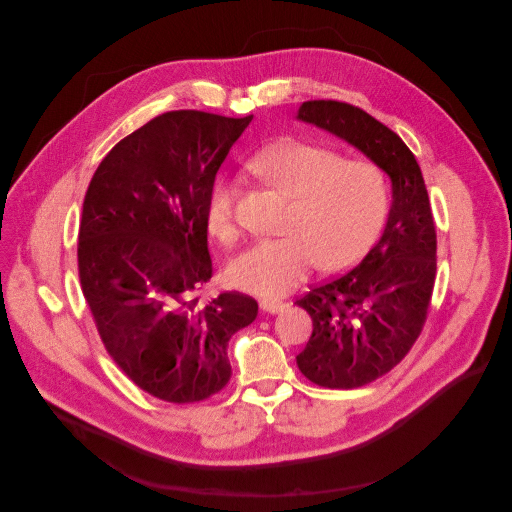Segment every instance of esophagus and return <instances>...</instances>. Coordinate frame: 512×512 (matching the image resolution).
Wrapping results in <instances>:
<instances>
[{
    "mask_svg": "<svg viewBox=\"0 0 512 512\" xmlns=\"http://www.w3.org/2000/svg\"><path fill=\"white\" fill-rule=\"evenodd\" d=\"M284 307H286L284 301H273V299H262L260 301V309L265 314H280Z\"/></svg>",
    "mask_w": 512,
    "mask_h": 512,
    "instance_id": "1",
    "label": "esophagus"
}]
</instances>
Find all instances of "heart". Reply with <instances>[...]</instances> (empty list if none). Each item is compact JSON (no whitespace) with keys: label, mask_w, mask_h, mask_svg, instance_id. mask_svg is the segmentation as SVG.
<instances>
[{"label":"heart","mask_w":512,"mask_h":512,"mask_svg":"<svg viewBox=\"0 0 512 512\" xmlns=\"http://www.w3.org/2000/svg\"><path fill=\"white\" fill-rule=\"evenodd\" d=\"M252 173L292 198L282 239H262L228 262V284L256 297H280L297 288L320 262L342 271L376 243L389 211L382 170L363 160H342L337 151L305 141H282L258 151ZM235 190L220 177L207 196L209 235L235 241Z\"/></svg>","instance_id":"obj_1"}]
</instances>
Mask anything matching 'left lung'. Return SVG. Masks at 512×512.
I'll return each mask as SVG.
<instances>
[{"instance_id": "obj_1", "label": "left lung", "mask_w": 512, "mask_h": 512, "mask_svg": "<svg viewBox=\"0 0 512 512\" xmlns=\"http://www.w3.org/2000/svg\"><path fill=\"white\" fill-rule=\"evenodd\" d=\"M297 119L342 138L391 179L380 241L352 271L297 301L314 331L297 356L301 374L327 389H356L391 371L421 335L436 282V226L421 166L401 138L335 100H309Z\"/></svg>"}]
</instances>
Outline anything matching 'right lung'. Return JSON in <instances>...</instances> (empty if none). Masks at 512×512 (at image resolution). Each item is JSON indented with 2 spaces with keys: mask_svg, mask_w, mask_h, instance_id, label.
<instances>
[{
  "mask_svg": "<svg viewBox=\"0 0 512 512\" xmlns=\"http://www.w3.org/2000/svg\"><path fill=\"white\" fill-rule=\"evenodd\" d=\"M252 115L170 111L119 141L100 162L79 226V277L106 352L136 386L194 404L230 380L228 342L258 303L211 280L207 196Z\"/></svg>",
  "mask_w": 512,
  "mask_h": 512,
  "instance_id": "obj_1",
  "label": "right lung"
}]
</instances>
